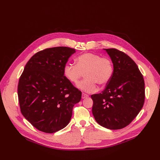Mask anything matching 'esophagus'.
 Instances as JSON below:
<instances>
[{
	"label": "esophagus",
	"mask_w": 160,
	"mask_h": 160,
	"mask_svg": "<svg viewBox=\"0 0 160 160\" xmlns=\"http://www.w3.org/2000/svg\"><path fill=\"white\" fill-rule=\"evenodd\" d=\"M87 97H88V94H85V93H82V99H84V98H87Z\"/></svg>",
	"instance_id": "34e87169"
}]
</instances>
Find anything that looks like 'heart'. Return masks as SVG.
<instances>
[{
    "label": "heart",
    "instance_id": "obj_1",
    "mask_svg": "<svg viewBox=\"0 0 160 160\" xmlns=\"http://www.w3.org/2000/svg\"><path fill=\"white\" fill-rule=\"evenodd\" d=\"M76 64L67 63L64 66L63 73L70 82L77 83L85 74V78L79 82L77 87L87 92L97 90V84L106 85L113 73V64L108 57L90 52L83 53L75 59Z\"/></svg>",
    "mask_w": 160,
    "mask_h": 160
}]
</instances>
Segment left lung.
Masks as SVG:
<instances>
[{"label": "left lung", "mask_w": 160, "mask_h": 160, "mask_svg": "<svg viewBox=\"0 0 160 160\" xmlns=\"http://www.w3.org/2000/svg\"><path fill=\"white\" fill-rule=\"evenodd\" d=\"M113 64V73L101 93L91 96L92 114L101 126L118 130L128 125L145 100L144 80L138 65L117 49H105Z\"/></svg>", "instance_id": "1"}]
</instances>
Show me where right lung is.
I'll return each mask as SVG.
<instances>
[{
    "instance_id": "add662e5",
    "label": "right lung",
    "mask_w": 160,
    "mask_h": 160,
    "mask_svg": "<svg viewBox=\"0 0 160 160\" xmlns=\"http://www.w3.org/2000/svg\"><path fill=\"white\" fill-rule=\"evenodd\" d=\"M75 49L48 48L27 63L18 85L21 112L37 129L54 133L69 123L82 92L64 75V66Z\"/></svg>"
}]
</instances>
